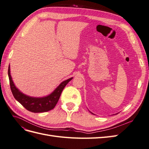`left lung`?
Listing matches in <instances>:
<instances>
[{
	"mask_svg": "<svg viewBox=\"0 0 149 149\" xmlns=\"http://www.w3.org/2000/svg\"><path fill=\"white\" fill-rule=\"evenodd\" d=\"M89 111V112H91V114H93V112H91V111Z\"/></svg>",
	"mask_w": 149,
	"mask_h": 149,
	"instance_id": "obj_1",
	"label": "left lung"
}]
</instances>
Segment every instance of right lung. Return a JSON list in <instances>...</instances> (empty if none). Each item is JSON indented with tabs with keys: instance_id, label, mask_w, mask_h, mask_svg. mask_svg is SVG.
<instances>
[{
	"instance_id": "right-lung-1",
	"label": "right lung",
	"mask_w": 149,
	"mask_h": 149,
	"mask_svg": "<svg viewBox=\"0 0 149 149\" xmlns=\"http://www.w3.org/2000/svg\"><path fill=\"white\" fill-rule=\"evenodd\" d=\"M8 75L9 78L10 89L15 100L19 102L25 109L32 112H44L53 109L55 107L63 89L73 78L63 81L48 95L44 97H32L26 95L18 89L13 83L10 74V67L8 66Z\"/></svg>"
}]
</instances>
